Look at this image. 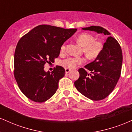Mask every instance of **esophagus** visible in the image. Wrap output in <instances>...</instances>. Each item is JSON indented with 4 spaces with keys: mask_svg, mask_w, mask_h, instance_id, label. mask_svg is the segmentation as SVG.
<instances>
[{
    "mask_svg": "<svg viewBox=\"0 0 132 132\" xmlns=\"http://www.w3.org/2000/svg\"><path fill=\"white\" fill-rule=\"evenodd\" d=\"M70 71H71V69H69V68H66V69H65V72H66V74L69 73V72H70Z\"/></svg>",
    "mask_w": 132,
    "mask_h": 132,
    "instance_id": "1",
    "label": "esophagus"
}]
</instances>
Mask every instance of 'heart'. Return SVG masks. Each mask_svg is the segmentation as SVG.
<instances>
[{"mask_svg": "<svg viewBox=\"0 0 132 132\" xmlns=\"http://www.w3.org/2000/svg\"><path fill=\"white\" fill-rule=\"evenodd\" d=\"M77 42L84 47V52L90 58H95L100 53L102 50V44L99 41H96L93 36L88 33H82L77 37ZM65 50V46H61V52ZM84 61L82 58H73L69 57L61 61L63 66L70 69H73L77 64H80Z\"/></svg>", "mask_w": 132, "mask_h": 132, "instance_id": "obj_1", "label": "heart"}]
</instances>
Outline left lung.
Listing matches in <instances>:
<instances>
[{"label":"left lung","mask_w":132,"mask_h":132,"mask_svg":"<svg viewBox=\"0 0 132 132\" xmlns=\"http://www.w3.org/2000/svg\"><path fill=\"white\" fill-rule=\"evenodd\" d=\"M82 29L108 36L100 53L94 61L85 66L92 74L80 68L79 69V78L74 82L77 90L87 98L94 101L101 100L111 93L120 77L122 49L118 42L102 27L92 26ZM89 75L90 76L88 77Z\"/></svg>","instance_id":"obj_1"}]
</instances>
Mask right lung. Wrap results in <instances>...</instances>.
Instances as JSON below:
<instances>
[{"mask_svg":"<svg viewBox=\"0 0 132 132\" xmlns=\"http://www.w3.org/2000/svg\"><path fill=\"white\" fill-rule=\"evenodd\" d=\"M77 31L50 25L35 27L21 38L14 56V76L27 98L37 103L48 100L56 93L65 70L56 66L52 72L44 71L46 63H53L61 46Z\"/></svg>","mask_w":132,"mask_h":132,"instance_id":"obj_1","label":"right lung"}]
</instances>
